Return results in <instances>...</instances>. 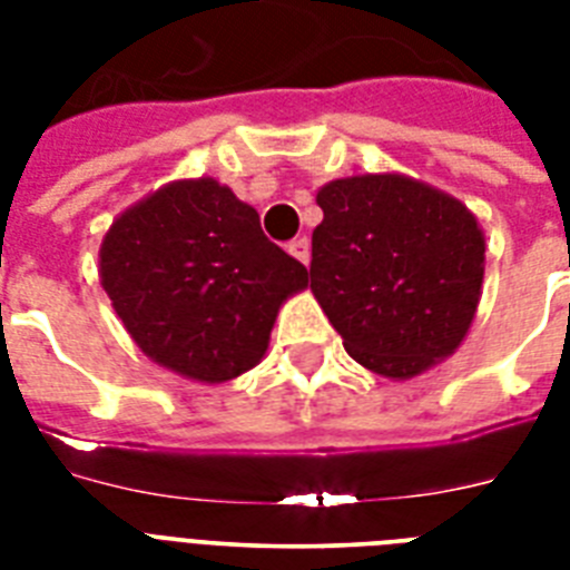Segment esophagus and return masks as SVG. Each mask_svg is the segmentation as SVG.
Listing matches in <instances>:
<instances>
[{
    "label": "esophagus",
    "mask_w": 570,
    "mask_h": 570,
    "mask_svg": "<svg viewBox=\"0 0 570 570\" xmlns=\"http://www.w3.org/2000/svg\"><path fill=\"white\" fill-rule=\"evenodd\" d=\"M289 254H293L298 263H304V266H307V263H311V239H307V236L295 239L293 245H289Z\"/></svg>",
    "instance_id": "34e87169"
}]
</instances>
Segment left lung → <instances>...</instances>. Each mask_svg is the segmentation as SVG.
<instances>
[{"instance_id":"left-lung-1","label":"left lung","mask_w":570,"mask_h":570,"mask_svg":"<svg viewBox=\"0 0 570 570\" xmlns=\"http://www.w3.org/2000/svg\"><path fill=\"white\" fill-rule=\"evenodd\" d=\"M311 289L357 364L414 379L468 337L485 233L446 191L405 174H357L316 195Z\"/></svg>"}]
</instances>
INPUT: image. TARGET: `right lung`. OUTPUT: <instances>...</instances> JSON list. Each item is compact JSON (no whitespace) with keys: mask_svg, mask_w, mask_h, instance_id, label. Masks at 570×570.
I'll return each mask as SVG.
<instances>
[{"mask_svg":"<svg viewBox=\"0 0 570 570\" xmlns=\"http://www.w3.org/2000/svg\"><path fill=\"white\" fill-rule=\"evenodd\" d=\"M111 307L150 361L222 384L263 361L307 268L266 239L254 206L213 177L174 180L111 222L100 245Z\"/></svg>","mask_w":570,"mask_h":570,"instance_id":"1","label":"right lung"}]
</instances>
